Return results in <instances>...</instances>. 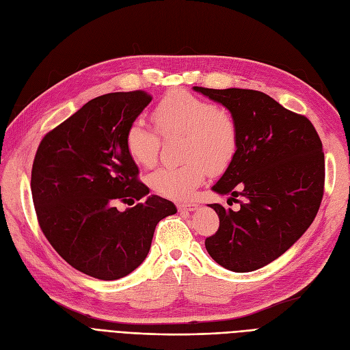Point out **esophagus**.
<instances>
[{
    "label": "esophagus",
    "instance_id": "esophagus-1",
    "mask_svg": "<svg viewBox=\"0 0 350 350\" xmlns=\"http://www.w3.org/2000/svg\"><path fill=\"white\" fill-rule=\"evenodd\" d=\"M177 209L191 212V211L198 209V204H195V202H185V204H177Z\"/></svg>",
    "mask_w": 350,
    "mask_h": 350
}]
</instances>
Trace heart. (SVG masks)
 <instances>
[{
  "label": "heart",
  "mask_w": 350,
  "mask_h": 350,
  "mask_svg": "<svg viewBox=\"0 0 350 350\" xmlns=\"http://www.w3.org/2000/svg\"><path fill=\"white\" fill-rule=\"evenodd\" d=\"M154 125L164 137L183 135L182 155L186 163L161 167L148 183L157 195L186 200L204 183L206 172L224 170L237 151V125L227 110L186 90H173L152 110ZM155 129L141 119L133 120L125 132V146L131 159L151 167L159 159L161 139Z\"/></svg>",
  "instance_id": "1"
}]
</instances>
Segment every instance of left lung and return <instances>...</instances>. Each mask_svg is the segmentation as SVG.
I'll use <instances>...</instances> for the list:
<instances>
[{"instance_id":"8db88e82","label":"left lung","mask_w":350,"mask_h":350,"mask_svg":"<svg viewBox=\"0 0 350 350\" xmlns=\"http://www.w3.org/2000/svg\"><path fill=\"white\" fill-rule=\"evenodd\" d=\"M193 90L227 107L239 135L232 161L212 187L239 209L209 205L219 228L205 247L222 267L253 272L284 254L317 215L324 191L323 144L306 116L262 92Z\"/></svg>"}]
</instances>
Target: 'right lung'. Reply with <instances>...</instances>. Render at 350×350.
Masks as SVG:
<instances>
[{
	"label": "right lung",
	"mask_w": 350,
	"mask_h": 350,
	"mask_svg": "<svg viewBox=\"0 0 350 350\" xmlns=\"http://www.w3.org/2000/svg\"><path fill=\"white\" fill-rule=\"evenodd\" d=\"M152 97L135 90L90 100L49 131L31 168V196L40 230L66 263L101 280L133 272L150 252L157 224L177 212L151 195L125 146V132ZM129 205V204H128Z\"/></svg>",
	"instance_id": "add662e5"
}]
</instances>
